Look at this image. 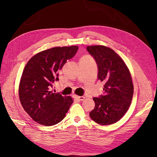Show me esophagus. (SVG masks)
Wrapping results in <instances>:
<instances>
[{
    "instance_id": "esophagus-1",
    "label": "esophagus",
    "mask_w": 157,
    "mask_h": 157,
    "mask_svg": "<svg viewBox=\"0 0 157 157\" xmlns=\"http://www.w3.org/2000/svg\"><path fill=\"white\" fill-rule=\"evenodd\" d=\"M76 98H77V99L79 100V101H82L85 98L84 96H77Z\"/></svg>"
}]
</instances>
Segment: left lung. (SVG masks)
Masks as SVG:
<instances>
[{"instance_id":"8db88e82","label":"left lung","mask_w":157,"mask_h":157,"mask_svg":"<svg viewBox=\"0 0 157 157\" xmlns=\"http://www.w3.org/2000/svg\"><path fill=\"white\" fill-rule=\"evenodd\" d=\"M98 67V79L105 83L103 94L93 98L94 109L90 118L102 125L115 123L123 117L131 104L134 86L128 68L117 53L105 46H87Z\"/></svg>"}]
</instances>
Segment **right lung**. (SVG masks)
Here are the masks:
<instances>
[{
  "label": "right lung",
  "mask_w": 157,
  "mask_h": 157,
  "mask_svg": "<svg viewBox=\"0 0 157 157\" xmlns=\"http://www.w3.org/2000/svg\"><path fill=\"white\" fill-rule=\"evenodd\" d=\"M78 50L77 46L47 49L32 56L26 64L19 84V100L36 122L51 126L64 119L73 99L53 93L52 90L59 81V71Z\"/></svg>",
  "instance_id": "1"
}]
</instances>
